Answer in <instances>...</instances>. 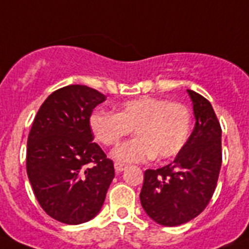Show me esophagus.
I'll list each match as a JSON object with an SVG mask.
<instances>
[{
	"label": "esophagus",
	"mask_w": 249,
	"mask_h": 249,
	"mask_svg": "<svg viewBox=\"0 0 249 249\" xmlns=\"http://www.w3.org/2000/svg\"><path fill=\"white\" fill-rule=\"evenodd\" d=\"M126 168V165L125 164H121V163H115V170H116L117 173H120V172H123V170Z\"/></svg>",
	"instance_id": "34e87169"
}]
</instances>
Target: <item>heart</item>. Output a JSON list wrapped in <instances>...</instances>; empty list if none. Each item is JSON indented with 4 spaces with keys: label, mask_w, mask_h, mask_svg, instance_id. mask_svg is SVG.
I'll return each mask as SVG.
<instances>
[{
    "label": "heart",
    "mask_w": 249,
    "mask_h": 249,
    "mask_svg": "<svg viewBox=\"0 0 249 249\" xmlns=\"http://www.w3.org/2000/svg\"><path fill=\"white\" fill-rule=\"evenodd\" d=\"M89 124L95 140L107 147L119 144L134 129L136 138L119 146L112 156L120 163H141L177 155L189 140L193 120L182 103L141 97L124 102L116 113L95 111Z\"/></svg>",
    "instance_id": "heart-1"
}]
</instances>
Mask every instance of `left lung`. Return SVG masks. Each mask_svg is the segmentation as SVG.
Returning a JSON list of instances; mask_svg holds the SVG:
<instances>
[{"instance_id":"left-lung-1","label":"left lung","mask_w":249,"mask_h":249,"mask_svg":"<svg viewBox=\"0 0 249 249\" xmlns=\"http://www.w3.org/2000/svg\"><path fill=\"white\" fill-rule=\"evenodd\" d=\"M196 119L195 128L173 163L144 172L141 204L163 226H178L199 216L216 190L221 163V125L212 105L187 90Z\"/></svg>"}]
</instances>
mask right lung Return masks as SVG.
<instances>
[{"label":"right lung","instance_id":"1","mask_svg":"<svg viewBox=\"0 0 249 249\" xmlns=\"http://www.w3.org/2000/svg\"><path fill=\"white\" fill-rule=\"evenodd\" d=\"M105 101V94L89 86L60 88L42 103L28 134L27 174L35 196L63 224L97 216L115 177L112 160L93 141L89 124Z\"/></svg>","mask_w":249,"mask_h":249}]
</instances>
